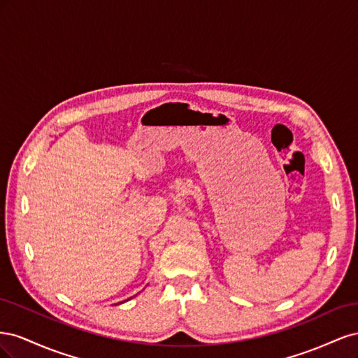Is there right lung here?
Segmentation results:
<instances>
[{"label": "right lung", "mask_w": 358, "mask_h": 358, "mask_svg": "<svg viewBox=\"0 0 358 358\" xmlns=\"http://www.w3.org/2000/svg\"><path fill=\"white\" fill-rule=\"evenodd\" d=\"M121 303H122V301H121Z\"/></svg>", "instance_id": "1"}]
</instances>
